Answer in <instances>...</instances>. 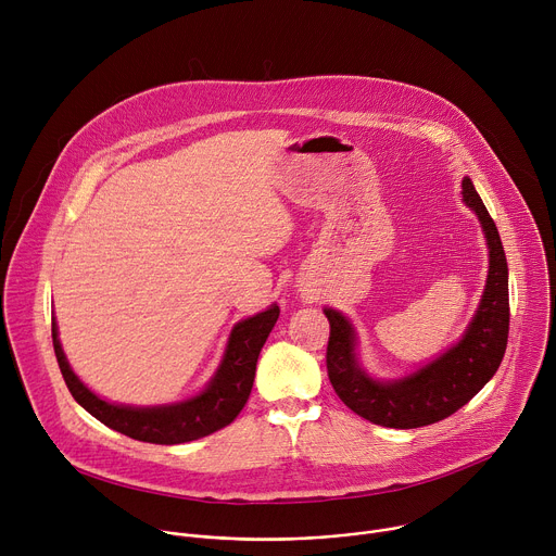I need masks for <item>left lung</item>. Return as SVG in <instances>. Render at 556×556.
<instances>
[{"label":"left lung","mask_w":556,"mask_h":556,"mask_svg":"<svg viewBox=\"0 0 556 556\" xmlns=\"http://www.w3.org/2000/svg\"><path fill=\"white\" fill-rule=\"evenodd\" d=\"M466 206L478 213L489 242V279L482 303L462 341L418 371L391 382L374 380L356 361V334L345 316L326 307L330 321L328 376L339 399L361 418L389 429H418L462 409L497 371L510 326L508 264L497 226L470 178L462 180Z\"/></svg>","instance_id":"left-lung-1"}]
</instances>
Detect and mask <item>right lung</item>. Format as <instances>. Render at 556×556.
Returning a JSON list of instances; mask_svg holds the SVG:
<instances>
[{"label":"right lung","instance_id":"add662e5","mask_svg":"<svg viewBox=\"0 0 556 556\" xmlns=\"http://www.w3.org/2000/svg\"><path fill=\"white\" fill-rule=\"evenodd\" d=\"M279 319V305L237 324L230 332L224 361L208 387L191 401L163 407H123L101 401L70 369L52 319V345L63 380L74 401L105 427L151 444H182L230 425L249 401L260 352Z\"/></svg>","mask_w":556,"mask_h":556}]
</instances>
